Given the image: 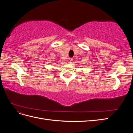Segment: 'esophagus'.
<instances>
[{
    "instance_id": "obj_1",
    "label": "esophagus",
    "mask_w": 133,
    "mask_h": 133,
    "mask_svg": "<svg viewBox=\"0 0 133 133\" xmlns=\"http://www.w3.org/2000/svg\"><path fill=\"white\" fill-rule=\"evenodd\" d=\"M72 60H73V59L71 58H69L68 59V62H71L72 61Z\"/></svg>"
}]
</instances>
